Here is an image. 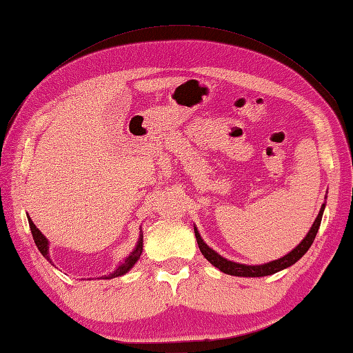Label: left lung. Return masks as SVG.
Instances as JSON below:
<instances>
[{
	"label": "left lung",
	"instance_id": "left-lung-1",
	"mask_svg": "<svg viewBox=\"0 0 353 353\" xmlns=\"http://www.w3.org/2000/svg\"><path fill=\"white\" fill-rule=\"evenodd\" d=\"M326 199V196H325ZM325 202L321 206V211L317 214V217L314 220V223L312 225L310 230H308V234L305 235V238L301 241L294 250L289 252L288 254H285L280 259L276 261H271V262H266L262 265H245V263H238L234 261H229L226 257H223L221 254H219L216 250H212V248L206 244L199 230L194 226V235H196V241L197 245H199V250L203 254V257L210 263H212L216 268H219L221 272L229 274V276H236V277H265V276H271V274H276L281 270H286L289 266H292L294 263H296L301 257H303L308 248L312 247L317 230H319L321 226V221H322V216H323V211H325Z\"/></svg>",
	"mask_w": 353,
	"mask_h": 353
}]
</instances>
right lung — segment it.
<instances>
[{
	"label": "right lung",
	"instance_id": "right-lung-1",
	"mask_svg": "<svg viewBox=\"0 0 353 353\" xmlns=\"http://www.w3.org/2000/svg\"><path fill=\"white\" fill-rule=\"evenodd\" d=\"M28 223H30L32 239H34V243H36L39 252L43 254V257H45V259H48L50 263H52V259H50V256H49V241H48V238L41 234V232L37 229L36 225H34L32 220L30 219V216H28ZM142 250H143V234H142V229H141V235H139V239H137L136 247L133 248V252L128 254L123 262H119V265L117 266V270H114L112 272H109L108 276H103L100 279L109 280V279H115V277L124 276V274H127L128 271H130L133 266H134V263L139 261V257L142 254Z\"/></svg>",
	"mask_w": 353,
	"mask_h": 353
}]
</instances>
